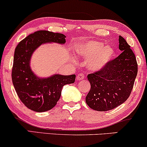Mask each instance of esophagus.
<instances>
[{
  "label": "esophagus",
  "instance_id": "obj_1",
  "mask_svg": "<svg viewBox=\"0 0 147 147\" xmlns=\"http://www.w3.org/2000/svg\"><path fill=\"white\" fill-rule=\"evenodd\" d=\"M76 78H77L78 80H79V81L82 80H83V79L84 78V75L83 74H79L77 76Z\"/></svg>",
  "mask_w": 147,
  "mask_h": 147
}]
</instances>
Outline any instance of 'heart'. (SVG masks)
Here are the masks:
<instances>
[{"mask_svg":"<svg viewBox=\"0 0 147 147\" xmlns=\"http://www.w3.org/2000/svg\"><path fill=\"white\" fill-rule=\"evenodd\" d=\"M77 51L80 55L88 59V67L94 71L102 69L115 54L112 48L104 46V43L98 41H86L78 48Z\"/></svg>","mask_w":147,"mask_h":147,"instance_id":"b5f03b06","label":"heart"}]
</instances>
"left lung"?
Wrapping results in <instances>:
<instances>
[{
	"label": "left lung",
	"instance_id": "8db88e82",
	"mask_svg": "<svg viewBox=\"0 0 147 147\" xmlns=\"http://www.w3.org/2000/svg\"><path fill=\"white\" fill-rule=\"evenodd\" d=\"M121 53L102 69L87 76L90 89L86 97L88 106L97 111H108L124 103L133 88L138 73L135 54L123 37L119 36Z\"/></svg>",
	"mask_w": 147,
	"mask_h": 147
}]
</instances>
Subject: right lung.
Listing matches in <instances>:
<instances>
[{"mask_svg":"<svg viewBox=\"0 0 147 147\" xmlns=\"http://www.w3.org/2000/svg\"><path fill=\"white\" fill-rule=\"evenodd\" d=\"M65 35L48 30H38L27 36L16 46L11 78L18 96L29 109L42 112L57 104L63 86L75 82L76 75L54 74L46 78L37 77L30 67V58L36 49L46 43L66 42Z\"/></svg>","mask_w":147,"mask_h":147,"instance_id":"add662e5","label":"right lung"}]
</instances>
